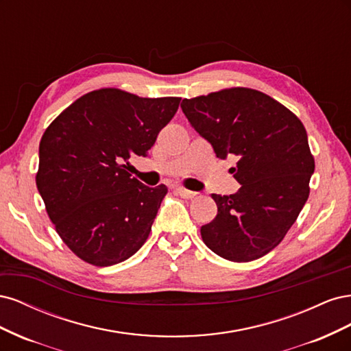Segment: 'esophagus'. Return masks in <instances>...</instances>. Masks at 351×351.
Listing matches in <instances>:
<instances>
[{
  "instance_id": "34e87169",
  "label": "esophagus",
  "mask_w": 351,
  "mask_h": 351,
  "mask_svg": "<svg viewBox=\"0 0 351 351\" xmlns=\"http://www.w3.org/2000/svg\"><path fill=\"white\" fill-rule=\"evenodd\" d=\"M176 192H177V195H180V196L184 197V199H192V197H195L197 195L196 192H192V190H187L184 187H177Z\"/></svg>"
}]
</instances>
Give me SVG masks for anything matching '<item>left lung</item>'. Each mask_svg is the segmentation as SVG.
Returning a JSON list of instances; mask_svg holds the SVG:
<instances>
[{
    "instance_id": "8db88e82",
    "label": "left lung",
    "mask_w": 351,
    "mask_h": 351,
    "mask_svg": "<svg viewBox=\"0 0 351 351\" xmlns=\"http://www.w3.org/2000/svg\"><path fill=\"white\" fill-rule=\"evenodd\" d=\"M182 110L219 159L237 158L230 171L241 187L212 195L218 214L202 226L204 243L232 262L269 253L309 197L315 161L304 125L278 101L247 88L183 99Z\"/></svg>"
}]
</instances>
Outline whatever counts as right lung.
Segmentation results:
<instances>
[{
    "label": "right lung",
    "instance_id": "1",
    "mask_svg": "<svg viewBox=\"0 0 351 351\" xmlns=\"http://www.w3.org/2000/svg\"><path fill=\"white\" fill-rule=\"evenodd\" d=\"M180 98H139L93 90L49 124L39 143L38 192L70 250L95 267H111L139 250L168 189L147 187L125 171L147 156Z\"/></svg>",
    "mask_w": 351,
    "mask_h": 351
}]
</instances>
